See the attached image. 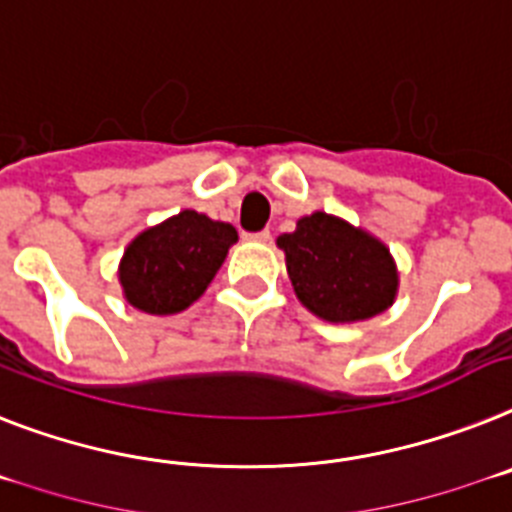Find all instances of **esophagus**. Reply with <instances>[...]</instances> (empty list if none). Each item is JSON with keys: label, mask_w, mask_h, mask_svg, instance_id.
<instances>
[{"label": "esophagus", "mask_w": 512, "mask_h": 512, "mask_svg": "<svg viewBox=\"0 0 512 512\" xmlns=\"http://www.w3.org/2000/svg\"><path fill=\"white\" fill-rule=\"evenodd\" d=\"M244 239H247V242L265 244V242H270V231H252V234H244Z\"/></svg>", "instance_id": "34e87169"}]
</instances>
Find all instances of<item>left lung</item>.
Masks as SVG:
<instances>
[{
  "mask_svg": "<svg viewBox=\"0 0 512 512\" xmlns=\"http://www.w3.org/2000/svg\"><path fill=\"white\" fill-rule=\"evenodd\" d=\"M296 296L317 317L354 322L393 304L395 265L385 244L328 213H312L278 236Z\"/></svg>",
  "mask_w": 512,
  "mask_h": 512,
  "instance_id": "1",
  "label": "left lung"
}]
</instances>
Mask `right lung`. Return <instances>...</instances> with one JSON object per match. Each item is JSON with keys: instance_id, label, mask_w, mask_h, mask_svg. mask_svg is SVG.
I'll list each match as a JSON object with an SVG mask.
<instances>
[{"instance_id": "1", "label": "right lung", "mask_w": 512, "mask_h": 512, "mask_svg": "<svg viewBox=\"0 0 512 512\" xmlns=\"http://www.w3.org/2000/svg\"><path fill=\"white\" fill-rule=\"evenodd\" d=\"M234 242L231 223L210 221L195 210L143 231L119 268L127 302L148 315L182 312L208 289Z\"/></svg>"}]
</instances>
